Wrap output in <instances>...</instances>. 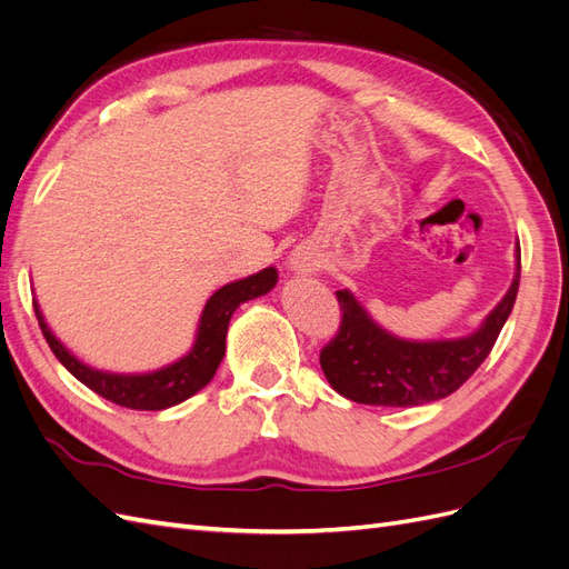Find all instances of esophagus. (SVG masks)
I'll return each mask as SVG.
<instances>
[{
	"label": "esophagus",
	"instance_id": "1",
	"mask_svg": "<svg viewBox=\"0 0 569 569\" xmlns=\"http://www.w3.org/2000/svg\"><path fill=\"white\" fill-rule=\"evenodd\" d=\"M289 268L299 274H308L316 270V261H313V256H308L303 251H295L289 258Z\"/></svg>",
	"mask_w": 569,
	"mask_h": 569
}]
</instances>
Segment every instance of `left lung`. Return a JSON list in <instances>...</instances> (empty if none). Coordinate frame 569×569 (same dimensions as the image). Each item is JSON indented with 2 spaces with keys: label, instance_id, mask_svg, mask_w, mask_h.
I'll list each match as a JSON object with an SVG mask.
<instances>
[{
  "label": "left lung",
  "instance_id": "1",
  "mask_svg": "<svg viewBox=\"0 0 569 569\" xmlns=\"http://www.w3.org/2000/svg\"><path fill=\"white\" fill-rule=\"evenodd\" d=\"M520 287V242L515 244V274L503 299L475 332L453 339H403L377 322L351 289H339L341 327L320 353V366L343 399L412 408L451 396L485 363L515 306Z\"/></svg>",
  "mask_w": 569,
  "mask_h": 569
}]
</instances>
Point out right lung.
I'll return each instance as SVG.
<instances>
[{
	"mask_svg": "<svg viewBox=\"0 0 569 569\" xmlns=\"http://www.w3.org/2000/svg\"><path fill=\"white\" fill-rule=\"evenodd\" d=\"M278 268L268 266L249 274V278L228 282L216 289L209 301L203 303L194 343L189 347V351L173 360V363L147 372H111L84 363L82 358H78L54 332H51L38 299H32V306H36V316L40 320V330L49 343V349L54 351L59 363L71 372L78 382L90 387L94 393L101 396V399H107L116 406H126L132 410H166L192 399L197 391H201L213 380L220 360L226 356L228 325L232 313L244 301L268 295V291L278 284Z\"/></svg>",
	"mask_w": 569,
	"mask_h": 569,
	"instance_id": "1",
	"label": "right lung"
}]
</instances>
